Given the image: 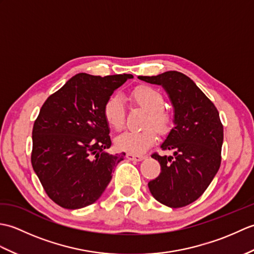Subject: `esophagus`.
I'll use <instances>...</instances> for the list:
<instances>
[{
    "label": "esophagus",
    "instance_id": "obj_1",
    "mask_svg": "<svg viewBox=\"0 0 254 254\" xmlns=\"http://www.w3.org/2000/svg\"><path fill=\"white\" fill-rule=\"evenodd\" d=\"M127 158L128 160H134V161H141L145 158L144 155H138V154H132V153H128L127 154Z\"/></svg>",
    "mask_w": 254,
    "mask_h": 254
}]
</instances>
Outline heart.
I'll return each instance as SVG.
<instances>
[{"label": "heart", "instance_id": "1", "mask_svg": "<svg viewBox=\"0 0 254 254\" xmlns=\"http://www.w3.org/2000/svg\"><path fill=\"white\" fill-rule=\"evenodd\" d=\"M131 98L135 104L147 112L144 126L147 127L139 131H128L117 137L116 145L118 148L133 154L142 153L152 146L157 138V133L152 127L154 126L161 133L169 128L171 117L168 111L164 109V97L157 89L150 86L141 85L134 88ZM104 118L109 127L115 131H121L124 127V108L120 97L111 96L105 102L102 108Z\"/></svg>", "mask_w": 254, "mask_h": 254}]
</instances>
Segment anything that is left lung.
<instances>
[{
  "mask_svg": "<svg viewBox=\"0 0 254 254\" xmlns=\"http://www.w3.org/2000/svg\"><path fill=\"white\" fill-rule=\"evenodd\" d=\"M138 78L163 86L175 108V127L161 144V149L175 153L152 155L161 171L148 182L149 191L166 206H187L202 195L220 167L224 127L218 110L195 83L180 72Z\"/></svg>",
  "mask_w": 254,
  "mask_h": 254,
  "instance_id": "1",
  "label": "left lung"
}]
</instances>
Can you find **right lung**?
<instances>
[{
  "label": "right lung",
  "mask_w": 254,
  "mask_h": 254,
  "mask_svg": "<svg viewBox=\"0 0 254 254\" xmlns=\"http://www.w3.org/2000/svg\"><path fill=\"white\" fill-rule=\"evenodd\" d=\"M131 74L79 73L50 95L32 127L31 165L53 202L76 209L95 203L126 153L111 155L102 108Z\"/></svg>",
  "instance_id": "add662e5"
}]
</instances>
